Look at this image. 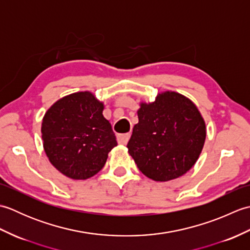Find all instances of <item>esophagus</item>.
Masks as SVG:
<instances>
[{"instance_id":"34e87169","label":"esophagus","mask_w":250,"mask_h":250,"mask_svg":"<svg viewBox=\"0 0 250 250\" xmlns=\"http://www.w3.org/2000/svg\"><path fill=\"white\" fill-rule=\"evenodd\" d=\"M130 140V133H125V134H118L117 135V142L120 145H126Z\"/></svg>"}]
</instances>
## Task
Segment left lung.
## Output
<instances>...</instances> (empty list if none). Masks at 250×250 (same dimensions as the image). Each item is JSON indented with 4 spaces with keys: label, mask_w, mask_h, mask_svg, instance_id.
I'll return each instance as SVG.
<instances>
[{
    "label": "left lung",
    "mask_w": 250,
    "mask_h": 250,
    "mask_svg": "<svg viewBox=\"0 0 250 250\" xmlns=\"http://www.w3.org/2000/svg\"><path fill=\"white\" fill-rule=\"evenodd\" d=\"M128 151L140 171L155 182H168L187 173L198 160L206 125L196 105L175 91L141 102Z\"/></svg>",
    "instance_id": "8db88e82"
}]
</instances>
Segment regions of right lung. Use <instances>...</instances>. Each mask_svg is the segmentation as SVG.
<instances>
[{"label":"right lung","instance_id":"right-lung-1","mask_svg":"<svg viewBox=\"0 0 250 250\" xmlns=\"http://www.w3.org/2000/svg\"><path fill=\"white\" fill-rule=\"evenodd\" d=\"M104 103L90 91L58 100L42 122V140L50 163L72 179H88L103 168L108 152L117 146Z\"/></svg>","mask_w":250,"mask_h":250}]
</instances>
